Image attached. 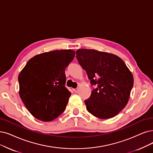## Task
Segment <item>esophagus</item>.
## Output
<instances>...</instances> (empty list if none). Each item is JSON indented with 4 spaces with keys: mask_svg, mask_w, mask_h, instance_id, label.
I'll list each match as a JSON object with an SVG mask.
<instances>
[{
    "mask_svg": "<svg viewBox=\"0 0 153 153\" xmlns=\"http://www.w3.org/2000/svg\"><path fill=\"white\" fill-rule=\"evenodd\" d=\"M73 91H75V92H78V88H75V89H73Z\"/></svg>",
    "mask_w": 153,
    "mask_h": 153,
    "instance_id": "obj_1",
    "label": "esophagus"
}]
</instances>
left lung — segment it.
<instances>
[{
    "label": "left lung",
    "instance_id": "obj_1",
    "mask_svg": "<svg viewBox=\"0 0 153 153\" xmlns=\"http://www.w3.org/2000/svg\"><path fill=\"white\" fill-rule=\"evenodd\" d=\"M76 54L91 85L97 87L85 100L87 111L102 119L114 117L128 103L134 84L132 73L115 54L88 49L78 50Z\"/></svg>",
    "mask_w": 153,
    "mask_h": 153
}]
</instances>
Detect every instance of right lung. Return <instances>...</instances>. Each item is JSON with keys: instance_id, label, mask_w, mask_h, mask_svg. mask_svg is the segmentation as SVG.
<instances>
[{"instance_id": "1", "label": "right lung", "mask_w": 153, "mask_h": 153, "mask_svg": "<svg viewBox=\"0 0 153 153\" xmlns=\"http://www.w3.org/2000/svg\"><path fill=\"white\" fill-rule=\"evenodd\" d=\"M71 50L43 53L30 58L20 72L19 95L34 117L49 122L62 114L71 92L65 87V69L74 59Z\"/></svg>"}]
</instances>
